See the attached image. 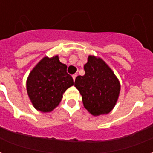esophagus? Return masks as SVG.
I'll return each mask as SVG.
<instances>
[{
    "label": "esophagus",
    "mask_w": 153,
    "mask_h": 153,
    "mask_svg": "<svg viewBox=\"0 0 153 153\" xmlns=\"http://www.w3.org/2000/svg\"><path fill=\"white\" fill-rule=\"evenodd\" d=\"M76 77H77V74H73V79H74V81L75 80V79H76Z\"/></svg>",
    "instance_id": "1"
}]
</instances>
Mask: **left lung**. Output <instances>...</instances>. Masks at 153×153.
Returning <instances> with one entry per match:
<instances>
[{"label":"left lung","instance_id":"left-lung-1","mask_svg":"<svg viewBox=\"0 0 153 153\" xmlns=\"http://www.w3.org/2000/svg\"><path fill=\"white\" fill-rule=\"evenodd\" d=\"M85 74L76 77L74 86L82 95L84 107L93 115L108 113L118 100L120 84L115 74L101 58L89 56L83 66Z\"/></svg>","mask_w":153,"mask_h":153}]
</instances>
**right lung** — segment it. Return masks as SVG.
Masks as SVG:
<instances>
[{
    "label": "right lung",
    "instance_id": "obj_1",
    "mask_svg": "<svg viewBox=\"0 0 153 153\" xmlns=\"http://www.w3.org/2000/svg\"><path fill=\"white\" fill-rule=\"evenodd\" d=\"M74 85L66 65L58 56L44 57L33 69L27 79V92L35 109L49 112L56 107L67 88Z\"/></svg>",
    "mask_w": 153,
    "mask_h": 153
}]
</instances>
